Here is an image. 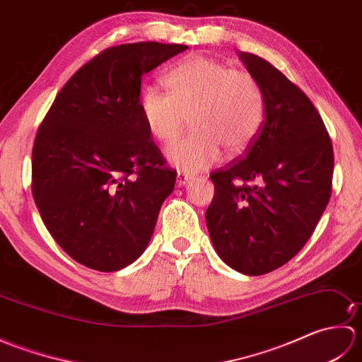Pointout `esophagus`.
<instances>
[{
    "label": "esophagus",
    "mask_w": 362,
    "mask_h": 362,
    "mask_svg": "<svg viewBox=\"0 0 362 362\" xmlns=\"http://www.w3.org/2000/svg\"><path fill=\"white\" fill-rule=\"evenodd\" d=\"M193 180V175H191L189 173H185V171H179L177 173V185L179 187H183V185H187L188 182H191Z\"/></svg>",
    "instance_id": "34e87169"
}]
</instances>
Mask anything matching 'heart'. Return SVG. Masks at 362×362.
<instances>
[{"label": "heart", "mask_w": 362, "mask_h": 362, "mask_svg": "<svg viewBox=\"0 0 362 362\" xmlns=\"http://www.w3.org/2000/svg\"><path fill=\"white\" fill-rule=\"evenodd\" d=\"M168 93L143 87L136 105L146 129L160 143H171L189 117L193 132L171 144L166 157L183 171L216 163L221 152L240 156L255 141L264 121L266 101L259 82L221 60L191 54L169 70Z\"/></svg>", "instance_id": "1"}]
</instances>
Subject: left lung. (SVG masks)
Instances as JSON below:
<instances>
[{
    "label": "left lung",
    "mask_w": 362,
    "mask_h": 362,
    "mask_svg": "<svg viewBox=\"0 0 362 362\" xmlns=\"http://www.w3.org/2000/svg\"><path fill=\"white\" fill-rule=\"evenodd\" d=\"M264 93V121L249 149L210 174L205 213L218 255L235 271L263 275L294 258L332 196L333 146L316 107L255 54L241 52Z\"/></svg>",
    "instance_id": "left-lung-1"
}]
</instances>
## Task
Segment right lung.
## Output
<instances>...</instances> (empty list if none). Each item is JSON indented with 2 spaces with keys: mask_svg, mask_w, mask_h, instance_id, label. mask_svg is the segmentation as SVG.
Returning a JSON list of instances; mask_svg holds the SVG:
<instances>
[{
  "mask_svg": "<svg viewBox=\"0 0 362 362\" xmlns=\"http://www.w3.org/2000/svg\"><path fill=\"white\" fill-rule=\"evenodd\" d=\"M185 45L107 48L68 81L37 130L34 202L74 261L115 272L141 255L175 175L138 112L141 78Z\"/></svg>",
  "mask_w": 362,
  "mask_h": 362,
  "instance_id": "add662e5",
  "label": "right lung"
}]
</instances>
